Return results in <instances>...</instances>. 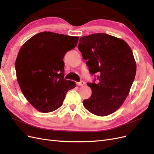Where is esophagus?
I'll return each instance as SVG.
<instances>
[{
  "instance_id": "obj_1",
  "label": "esophagus",
  "mask_w": 154,
  "mask_h": 154,
  "mask_svg": "<svg viewBox=\"0 0 154 154\" xmlns=\"http://www.w3.org/2000/svg\"><path fill=\"white\" fill-rule=\"evenodd\" d=\"M77 85H78V86H83V85H85V82H83V81H81V82H80L77 83Z\"/></svg>"
}]
</instances>
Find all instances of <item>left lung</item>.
<instances>
[{"label":"left lung","mask_w":154,"mask_h":154,"mask_svg":"<svg viewBox=\"0 0 154 154\" xmlns=\"http://www.w3.org/2000/svg\"><path fill=\"white\" fill-rule=\"evenodd\" d=\"M78 49L91 74L97 73L98 83H87L92 95L83 100L91 113L106 116L114 113L128 96L136 73L131 48L123 39L105 33L84 36Z\"/></svg>","instance_id":"left-lung-1"}]
</instances>
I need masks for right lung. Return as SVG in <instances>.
I'll use <instances>...</instances> for the list:
<instances>
[{
  "mask_svg": "<svg viewBox=\"0 0 154 154\" xmlns=\"http://www.w3.org/2000/svg\"><path fill=\"white\" fill-rule=\"evenodd\" d=\"M79 37L44 31L22 45L15 61L16 75L22 94L31 105L47 113L63 104L66 93L76 87L65 80V54L77 45Z\"/></svg>",
  "mask_w": 154,
  "mask_h": 154,
  "instance_id": "right-lung-1",
  "label": "right lung"
}]
</instances>
